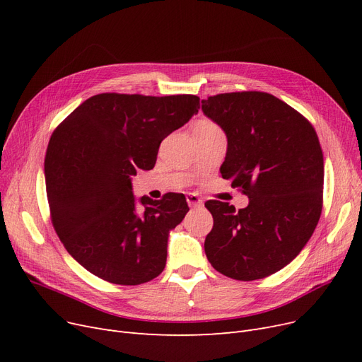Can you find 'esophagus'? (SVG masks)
<instances>
[{"mask_svg": "<svg viewBox=\"0 0 362 362\" xmlns=\"http://www.w3.org/2000/svg\"><path fill=\"white\" fill-rule=\"evenodd\" d=\"M186 202L189 206H201L202 199L197 194H186Z\"/></svg>", "mask_w": 362, "mask_h": 362, "instance_id": "esophagus-1", "label": "esophagus"}]
</instances>
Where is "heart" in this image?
I'll return each mask as SVG.
<instances>
[{
    "mask_svg": "<svg viewBox=\"0 0 362 362\" xmlns=\"http://www.w3.org/2000/svg\"><path fill=\"white\" fill-rule=\"evenodd\" d=\"M202 124H206V126H216L214 123H211V122H202Z\"/></svg>",
    "mask_w": 362,
    "mask_h": 362,
    "instance_id": "obj_1",
    "label": "heart"
}]
</instances>
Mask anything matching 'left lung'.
Masks as SVG:
<instances>
[{
  "mask_svg": "<svg viewBox=\"0 0 362 362\" xmlns=\"http://www.w3.org/2000/svg\"><path fill=\"white\" fill-rule=\"evenodd\" d=\"M202 111L227 136L223 179L250 198L238 211L205 202L214 220L205 255L235 280L274 274L302 251L321 216L325 160L317 132L267 92L218 93L202 101Z\"/></svg>",
  "mask_w": 362,
  "mask_h": 362,
  "instance_id": "8db88e82",
  "label": "left lung"
}]
</instances>
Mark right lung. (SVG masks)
Wrapping results in <instances>:
<instances>
[{
	"mask_svg": "<svg viewBox=\"0 0 362 362\" xmlns=\"http://www.w3.org/2000/svg\"><path fill=\"white\" fill-rule=\"evenodd\" d=\"M197 95L98 93L52 132L45 156L51 221L67 252L124 286L165 267L168 233L189 211L183 194L136 205L130 176L156 165L161 141L198 112Z\"/></svg>",
	"mask_w": 362,
	"mask_h": 362,
	"instance_id": "right-lung-1",
	"label": "right lung"
}]
</instances>
